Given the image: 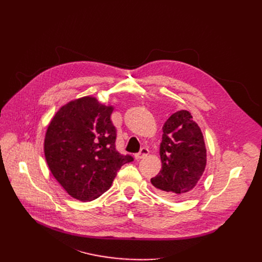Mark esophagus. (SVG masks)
<instances>
[{
    "mask_svg": "<svg viewBox=\"0 0 262 262\" xmlns=\"http://www.w3.org/2000/svg\"><path fill=\"white\" fill-rule=\"evenodd\" d=\"M148 154H149V150H148V148L143 147V148H141V150H140L139 153H137V154L135 155V158H136L137 160H140V159L144 158L145 156H147Z\"/></svg>",
    "mask_w": 262,
    "mask_h": 262,
    "instance_id": "1",
    "label": "esophagus"
}]
</instances>
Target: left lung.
Instances as JSON below:
<instances>
[{"label":"left lung","instance_id":"obj_1","mask_svg":"<svg viewBox=\"0 0 262 262\" xmlns=\"http://www.w3.org/2000/svg\"><path fill=\"white\" fill-rule=\"evenodd\" d=\"M162 132L161 170L150 183L170 199L187 196L200 182L207 162L202 130L189 112L178 110L163 124Z\"/></svg>","mask_w":262,"mask_h":262}]
</instances>
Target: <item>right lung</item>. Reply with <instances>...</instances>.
<instances>
[{"instance_id": "right-lung-1", "label": "right lung", "mask_w": 262, "mask_h": 262, "mask_svg": "<svg viewBox=\"0 0 262 262\" xmlns=\"http://www.w3.org/2000/svg\"><path fill=\"white\" fill-rule=\"evenodd\" d=\"M114 106L82 96L59 108L45 138L49 169L69 195L90 202L112 186L130 155L116 149L117 130L110 120Z\"/></svg>"}]
</instances>
